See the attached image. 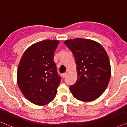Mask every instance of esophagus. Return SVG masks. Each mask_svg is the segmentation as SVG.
I'll use <instances>...</instances> for the list:
<instances>
[{"label":"esophagus","mask_w":127,"mask_h":127,"mask_svg":"<svg viewBox=\"0 0 127 127\" xmlns=\"http://www.w3.org/2000/svg\"><path fill=\"white\" fill-rule=\"evenodd\" d=\"M67 75V73H63L62 74V77L64 78V77H65Z\"/></svg>","instance_id":"34e87169"}]
</instances>
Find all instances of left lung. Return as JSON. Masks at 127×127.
Returning <instances> with one entry per match:
<instances>
[{"instance_id":"left-lung-1","label":"left lung","mask_w":127,"mask_h":127,"mask_svg":"<svg viewBox=\"0 0 127 127\" xmlns=\"http://www.w3.org/2000/svg\"><path fill=\"white\" fill-rule=\"evenodd\" d=\"M64 43L75 58L77 80L70 87L73 96L83 102L96 99L106 89L111 76L108 55L100 43L76 38Z\"/></svg>"}]
</instances>
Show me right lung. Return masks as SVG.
<instances>
[{
    "label": "right lung",
    "mask_w": 127,
    "mask_h": 127,
    "mask_svg": "<svg viewBox=\"0 0 127 127\" xmlns=\"http://www.w3.org/2000/svg\"><path fill=\"white\" fill-rule=\"evenodd\" d=\"M58 40H45L29 46L24 52L17 73L18 86L31 103L44 106L55 98L61 81L54 62Z\"/></svg>",
    "instance_id": "right-lung-1"
}]
</instances>
